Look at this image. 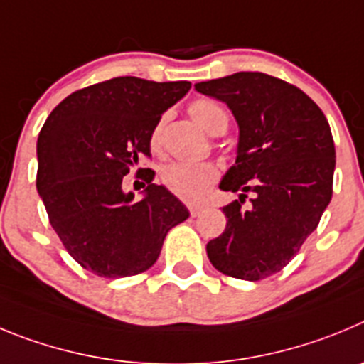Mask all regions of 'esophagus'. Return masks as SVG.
Segmentation results:
<instances>
[{
  "mask_svg": "<svg viewBox=\"0 0 364 364\" xmlns=\"http://www.w3.org/2000/svg\"><path fill=\"white\" fill-rule=\"evenodd\" d=\"M188 210H190V215H192V218H196V215H199L203 210H205V206H203V205H190Z\"/></svg>",
  "mask_w": 364,
  "mask_h": 364,
  "instance_id": "34e87169",
  "label": "esophagus"
}]
</instances>
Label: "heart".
<instances>
[{
    "label": "heart",
    "mask_w": 364,
    "mask_h": 364,
    "mask_svg": "<svg viewBox=\"0 0 364 364\" xmlns=\"http://www.w3.org/2000/svg\"><path fill=\"white\" fill-rule=\"evenodd\" d=\"M190 116L212 136H219L227 130L228 114L218 101L198 100L190 103ZM152 149L161 146V125L156 127L152 132ZM163 185L168 192L186 203H198L205 199L212 186L219 179V168L214 163H199V165H185V163H172L161 174Z\"/></svg>",
    "instance_id": "heart-1"
}]
</instances>
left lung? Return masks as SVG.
<instances>
[{"instance_id":"left-lung-1","label":"left lung","mask_w":364,"mask_h":364,"mask_svg":"<svg viewBox=\"0 0 364 364\" xmlns=\"http://www.w3.org/2000/svg\"><path fill=\"white\" fill-rule=\"evenodd\" d=\"M225 101L239 125L235 165L219 188L227 228L206 245L221 274L259 281L283 270L319 225L332 199L336 146L323 110L301 88L263 72L194 85ZM251 205L243 209L247 194Z\"/></svg>"}]
</instances>
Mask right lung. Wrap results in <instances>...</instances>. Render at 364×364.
Here are the masks:
<instances>
[{
	"instance_id": "obj_1",
	"label": "right lung",
	"mask_w": 364,
	"mask_h": 364,
	"mask_svg": "<svg viewBox=\"0 0 364 364\" xmlns=\"http://www.w3.org/2000/svg\"><path fill=\"white\" fill-rule=\"evenodd\" d=\"M188 81L156 83L123 76L65 97L38 137L36 186L48 221L68 254L100 277L149 270L186 206L156 172L137 168L145 198L123 192V178L150 158V137L163 112L190 90ZM143 183V186H145Z\"/></svg>"
}]
</instances>
